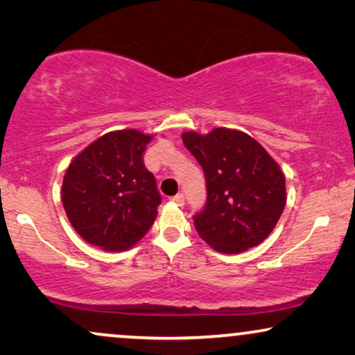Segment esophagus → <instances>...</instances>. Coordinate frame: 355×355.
<instances>
[{
	"instance_id": "1",
	"label": "esophagus",
	"mask_w": 355,
	"mask_h": 355,
	"mask_svg": "<svg viewBox=\"0 0 355 355\" xmlns=\"http://www.w3.org/2000/svg\"><path fill=\"white\" fill-rule=\"evenodd\" d=\"M171 202L178 203V205H184V196L182 193H176V196L171 197Z\"/></svg>"
}]
</instances>
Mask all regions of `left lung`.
I'll return each mask as SVG.
<instances>
[{"label": "left lung", "mask_w": 355, "mask_h": 355, "mask_svg": "<svg viewBox=\"0 0 355 355\" xmlns=\"http://www.w3.org/2000/svg\"><path fill=\"white\" fill-rule=\"evenodd\" d=\"M182 142L205 174V207L193 215L198 236L221 254H239L263 242L286 205L278 163L239 130L186 132Z\"/></svg>", "instance_id": "obj_1"}]
</instances>
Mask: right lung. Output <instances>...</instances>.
Listing matches in <instances>:
<instances>
[{
    "label": "right lung",
    "mask_w": 355,
    "mask_h": 355,
    "mask_svg": "<svg viewBox=\"0 0 355 355\" xmlns=\"http://www.w3.org/2000/svg\"><path fill=\"white\" fill-rule=\"evenodd\" d=\"M150 140L152 135L135 129L116 130L72 159L62 181V205L89 244L121 252L152 227L162 196L144 163Z\"/></svg>",
    "instance_id": "right-lung-1"
}]
</instances>
